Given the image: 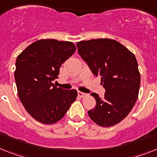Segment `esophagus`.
<instances>
[{
    "instance_id": "obj_1",
    "label": "esophagus",
    "mask_w": 157,
    "mask_h": 157,
    "mask_svg": "<svg viewBox=\"0 0 157 157\" xmlns=\"http://www.w3.org/2000/svg\"><path fill=\"white\" fill-rule=\"evenodd\" d=\"M87 94L84 93V92H78V96H80V98H84L87 96Z\"/></svg>"
}]
</instances>
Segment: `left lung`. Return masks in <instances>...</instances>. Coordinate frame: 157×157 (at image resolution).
Wrapping results in <instances>:
<instances>
[{
	"label": "left lung",
	"instance_id": "8db88e82",
	"mask_svg": "<svg viewBox=\"0 0 157 157\" xmlns=\"http://www.w3.org/2000/svg\"><path fill=\"white\" fill-rule=\"evenodd\" d=\"M80 57L94 75L101 79L104 96L92 93L96 104L88 111L90 118L103 127L119 123L137 101L141 76L137 59L126 46L111 39L80 41L77 43Z\"/></svg>",
	"mask_w": 157,
	"mask_h": 157
}]
</instances>
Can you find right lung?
I'll return each instance as SVG.
<instances>
[{"label": "right lung", "mask_w": 157, "mask_h": 157, "mask_svg": "<svg viewBox=\"0 0 157 157\" xmlns=\"http://www.w3.org/2000/svg\"><path fill=\"white\" fill-rule=\"evenodd\" d=\"M76 51L72 42L35 41L16 58L15 80L19 98L28 114L43 124H54L65 116L76 100V90L53 84L62 63Z\"/></svg>", "instance_id": "add662e5"}]
</instances>
